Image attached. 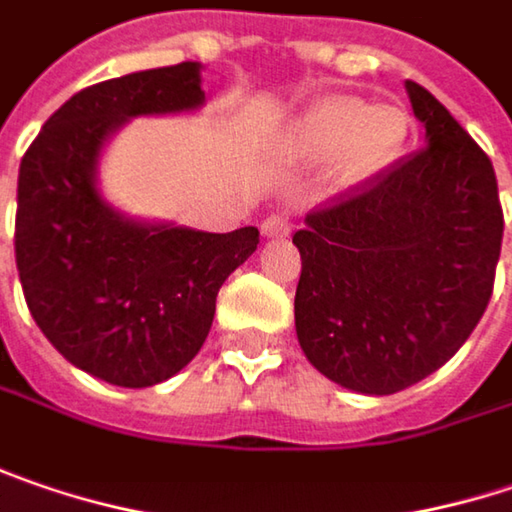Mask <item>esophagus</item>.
Returning <instances> with one entry per match:
<instances>
[{"instance_id": "1", "label": "esophagus", "mask_w": 512, "mask_h": 512, "mask_svg": "<svg viewBox=\"0 0 512 512\" xmlns=\"http://www.w3.org/2000/svg\"><path fill=\"white\" fill-rule=\"evenodd\" d=\"M260 231H263L266 237H284V234H289V220H286L284 214H269V217L260 223Z\"/></svg>"}]
</instances>
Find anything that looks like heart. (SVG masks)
<instances>
[{
	"label": "heart",
	"mask_w": 512,
	"mask_h": 512,
	"mask_svg": "<svg viewBox=\"0 0 512 512\" xmlns=\"http://www.w3.org/2000/svg\"><path fill=\"white\" fill-rule=\"evenodd\" d=\"M406 138L408 115L403 106L324 98L292 121L286 147L301 159H330L333 188L347 191L391 165Z\"/></svg>",
	"instance_id": "obj_1"
}]
</instances>
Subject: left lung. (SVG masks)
I'll use <instances>...</instances> for the list:
<instances>
[{
	"mask_svg": "<svg viewBox=\"0 0 512 512\" xmlns=\"http://www.w3.org/2000/svg\"><path fill=\"white\" fill-rule=\"evenodd\" d=\"M426 147L304 217L295 330L313 368L359 394L435 374L481 321L504 214L490 156L406 80Z\"/></svg>",
	"mask_w": 512,
	"mask_h": 512,
	"instance_id": "8db88e82",
	"label": "left lung"
}]
</instances>
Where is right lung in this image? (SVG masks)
I'll return each mask as SVG.
<instances>
[{
	"label": "right lung",
	"instance_id": "obj_1",
	"mask_svg": "<svg viewBox=\"0 0 512 512\" xmlns=\"http://www.w3.org/2000/svg\"><path fill=\"white\" fill-rule=\"evenodd\" d=\"M202 101L199 63L112 77L60 106L19 165L25 304L51 345L109 385L150 388L179 374L211 330L220 286L260 243L255 226L211 234L136 223L98 194V156L124 121Z\"/></svg>",
	"mask_w": 512,
	"mask_h": 512
}]
</instances>
